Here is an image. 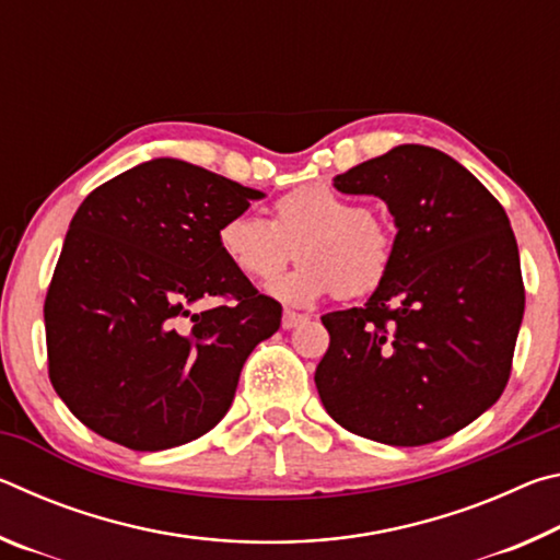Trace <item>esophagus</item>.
I'll use <instances>...</instances> for the list:
<instances>
[{"label":"esophagus","mask_w":560,"mask_h":560,"mask_svg":"<svg viewBox=\"0 0 560 560\" xmlns=\"http://www.w3.org/2000/svg\"><path fill=\"white\" fill-rule=\"evenodd\" d=\"M306 318H308V316L299 314V311L287 308V311H283V316H281V326L287 328V330H291V328H296L299 324H303V320H306Z\"/></svg>","instance_id":"1"}]
</instances>
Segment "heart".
I'll use <instances>...</instances> for the list:
<instances>
[{
	"mask_svg": "<svg viewBox=\"0 0 560 560\" xmlns=\"http://www.w3.org/2000/svg\"><path fill=\"white\" fill-rule=\"evenodd\" d=\"M299 267L271 281L281 301L308 306L338 291L355 299L375 291L395 261V236L363 205L326 185H303L271 205V220L236 212L217 226V249L246 279H271L293 257Z\"/></svg>",
	"mask_w": 560,
	"mask_h": 560,
	"instance_id": "1",
	"label": "heart"
}]
</instances>
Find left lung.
Masks as SVG:
<instances>
[{
    "instance_id": "obj_1",
    "label": "left lung",
    "mask_w": 560,
    "mask_h": 560,
    "mask_svg": "<svg viewBox=\"0 0 560 560\" xmlns=\"http://www.w3.org/2000/svg\"><path fill=\"white\" fill-rule=\"evenodd\" d=\"M334 185L385 200L397 236L371 301L320 316L330 336L320 402L340 428L393 447L450 438L511 375L526 291L504 207L428 145H397Z\"/></svg>"
}]
</instances>
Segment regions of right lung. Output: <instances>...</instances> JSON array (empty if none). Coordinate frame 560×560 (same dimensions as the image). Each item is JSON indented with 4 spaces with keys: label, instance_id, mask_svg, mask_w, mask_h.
<instances>
[{
    "label": "right lung",
    "instance_id": "add662e5",
    "mask_svg": "<svg viewBox=\"0 0 560 560\" xmlns=\"http://www.w3.org/2000/svg\"><path fill=\"white\" fill-rule=\"evenodd\" d=\"M259 189L158 158L81 202L44 301L49 377L101 438L136 452L202 438L244 360L281 326L217 249V226Z\"/></svg>",
    "mask_w": 560,
    "mask_h": 560
}]
</instances>
